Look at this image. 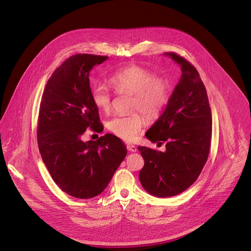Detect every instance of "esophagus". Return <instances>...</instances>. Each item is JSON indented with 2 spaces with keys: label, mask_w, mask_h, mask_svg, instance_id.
Here are the masks:
<instances>
[{
  "label": "esophagus",
  "mask_w": 251,
  "mask_h": 251,
  "mask_svg": "<svg viewBox=\"0 0 251 251\" xmlns=\"http://www.w3.org/2000/svg\"><path fill=\"white\" fill-rule=\"evenodd\" d=\"M126 149H127V151H133V152L137 151L136 147H135L134 145H131V144H127V145H126Z\"/></svg>",
  "instance_id": "34e87169"
}]
</instances>
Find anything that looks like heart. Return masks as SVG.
Masks as SVG:
<instances>
[{"label":"heart","instance_id":"1","mask_svg":"<svg viewBox=\"0 0 251 251\" xmlns=\"http://www.w3.org/2000/svg\"><path fill=\"white\" fill-rule=\"evenodd\" d=\"M109 82L118 94H133L130 110L137 111L114 116L106 124L107 129L115 136L132 142L145 125L143 113L148 121H154L161 115L170 99V85L163 77L154 76L153 72L139 66L126 67L114 73ZM91 97L98 109L110 111L112 94L104 85L94 86Z\"/></svg>","mask_w":251,"mask_h":251}]
</instances>
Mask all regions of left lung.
I'll return each instance as SVG.
<instances>
[{
  "label": "left lung",
  "mask_w": 251,
  "mask_h": 251,
  "mask_svg": "<svg viewBox=\"0 0 251 251\" xmlns=\"http://www.w3.org/2000/svg\"><path fill=\"white\" fill-rule=\"evenodd\" d=\"M180 66L181 76L163 114L146 132L152 143L166 151L138 147L143 156L139 179L145 190L157 197H171L188 188L208 159L212 140V111L199 72L186 59L166 52Z\"/></svg>",
  "instance_id": "8db88e82"
}]
</instances>
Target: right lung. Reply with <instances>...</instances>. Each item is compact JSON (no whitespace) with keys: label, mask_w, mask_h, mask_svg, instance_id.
<instances>
[{"label":"right lung","mask_w":251,"mask_h":251,"mask_svg":"<svg viewBox=\"0 0 251 251\" xmlns=\"http://www.w3.org/2000/svg\"><path fill=\"white\" fill-rule=\"evenodd\" d=\"M107 56L75 54L49 78L39 106L37 144L56 184L75 198L100 194L126 155V148L107 133L83 142L87 128L102 132L99 109L91 97L90 72Z\"/></svg>","instance_id":"1"}]
</instances>
